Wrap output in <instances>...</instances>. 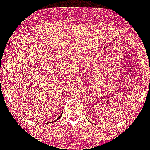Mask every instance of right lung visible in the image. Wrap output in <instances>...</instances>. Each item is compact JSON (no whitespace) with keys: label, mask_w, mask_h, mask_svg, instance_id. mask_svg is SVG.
Here are the masks:
<instances>
[{"label":"right lung","mask_w":150,"mask_h":150,"mask_svg":"<svg viewBox=\"0 0 150 150\" xmlns=\"http://www.w3.org/2000/svg\"><path fill=\"white\" fill-rule=\"evenodd\" d=\"M62 114L61 115H60V116H59V117H58V118H57V120H59V119H60V117H62ZM56 120H55V121H53V122H56ZM51 122H52V121H51Z\"/></svg>","instance_id":"right-lung-1"}]
</instances>
